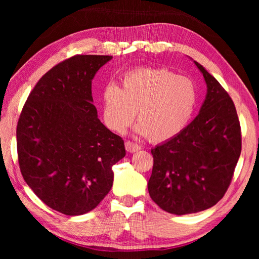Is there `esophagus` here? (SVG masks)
<instances>
[{"instance_id": "34e87169", "label": "esophagus", "mask_w": 259, "mask_h": 259, "mask_svg": "<svg viewBox=\"0 0 259 259\" xmlns=\"http://www.w3.org/2000/svg\"><path fill=\"white\" fill-rule=\"evenodd\" d=\"M125 150L130 152V153H134V152H137L138 150H140V146H138L137 144H134V142L131 141H125Z\"/></svg>"}]
</instances>
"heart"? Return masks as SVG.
<instances>
[{"mask_svg":"<svg viewBox=\"0 0 259 259\" xmlns=\"http://www.w3.org/2000/svg\"><path fill=\"white\" fill-rule=\"evenodd\" d=\"M198 90L194 80L167 69L140 68L109 82L101 95L102 118L108 128L123 134L138 114L136 133L152 142L180 134L195 111Z\"/></svg>","mask_w":259,"mask_h":259,"instance_id":"1","label":"heart"}]
</instances>
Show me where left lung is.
Segmentation results:
<instances>
[{
  "instance_id": "obj_1",
  "label": "left lung",
  "mask_w": 259,
  "mask_h": 259,
  "mask_svg": "<svg viewBox=\"0 0 259 259\" xmlns=\"http://www.w3.org/2000/svg\"><path fill=\"white\" fill-rule=\"evenodd\" d=\"M194 63L207 85L199 113L180 134L151 149L149 195L162 210L174 214L216 205L228 189L241 151L233 100L201 64Z\"/></svg>"
}]
</instances>
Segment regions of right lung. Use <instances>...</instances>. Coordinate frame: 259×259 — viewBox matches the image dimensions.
<instances>
[{
    "instance_id": "1",
    "label": "right lung",
    "mask_w": 259,
    "mask_h": 259,
    "mask_svg": "<svg viewBox=\"0 0 259 259\" xmlns=\"http://www.w3.org/2000/svg\"><path fill=\"white\" fill-rule=\"evenodd\" d=\"M112 57L75 56L38 80L20 115L21 174L47 206L68 216L93 210L113 184L112 166L125 156L121 137L98 118L91 92Z\"/></svg>"
}]
</instances>
